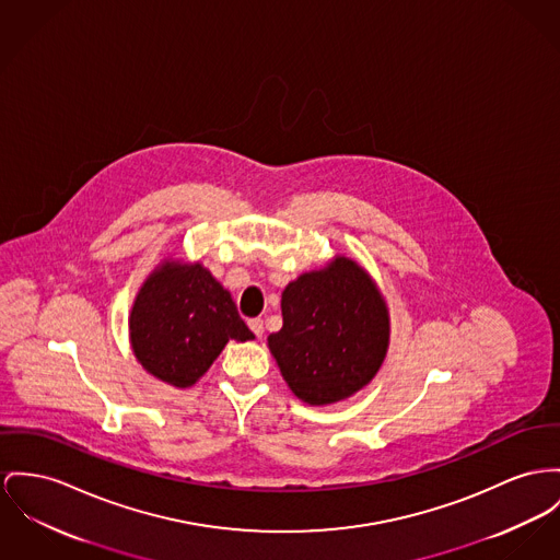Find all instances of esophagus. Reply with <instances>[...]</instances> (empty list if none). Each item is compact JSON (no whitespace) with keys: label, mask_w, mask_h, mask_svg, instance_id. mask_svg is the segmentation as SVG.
<instances>
[{"label":"esophagus","mask_w":560,"mask_h":560,"mask_svg":"<svg viewBox=\"0 0 560 560\" xmlns=\"http://www.w3.org/2000/svg\"><path fill=\"white\" fill-rule=\"evenodd\" d=\"M248 327H250V331H253L255 336H262V318H250V320H248Z\"/></svg>","instance_id":"34e87169"}]
</instances>
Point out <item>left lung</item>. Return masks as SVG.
Returning <instances> with one entry per match:
<instances>
[{"mask_svg":"<svg viewBox=\"0 0 560 560\" xmlns=\"http://www.w3.org/2000/svg\"><path fill=\"white\" fill-rule=\"evenodd\" d=\"M284 325L269 350L301 401L327 406L361 390L388 348V312L372 278L336 257L282 293Z\"/></svg>","mask_w":560,"mask_h":560,"instance_id":"obj_1","label":"left lung"}]
</instances>
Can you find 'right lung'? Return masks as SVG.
<instances>
[{"mask_svg":"<svg viewBox=\"0 0 560 560\" xmlns=\"http://www.w3.org/2000/svg\"><path fill=\"white\" fill-rule=\"evenodd\" d=\"M129 331L142 368L178 388L208 372L229 339H255L231 295L199 262L156 269L136 298Z\"/></svg>","mask_w":560,"mask_h":560,"instance_id":"1","label":"right lung"}]
</instances>
